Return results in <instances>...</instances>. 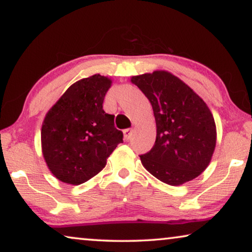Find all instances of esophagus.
<instances>
[{
    "mask_svg": "<svg viewBox=\"0 0 252 252\" xmlns=\"http://www.w3.org/2000/svg\"><path fill=\"white\" fill-rule=\"evenodd\" d=\"M132 133H133L132 129H126L125 131H123V134H125L126 140H129V139L132 137Z\"/></svg>",
    "mask_w": 252,
    "mask_h": 252,
    "instance_id": "esophagus-1",
    "label": "esophagus"
}]
</instances>
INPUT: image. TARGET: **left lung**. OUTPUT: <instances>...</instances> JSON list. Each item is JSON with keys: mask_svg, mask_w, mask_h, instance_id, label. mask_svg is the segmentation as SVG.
Here are the masks:
<instances>
[{"mask_svg": "<svg viewBox=\"0 0 252 252\" xmlns=\"http://www.w3.org/2000/svg\"><path fill=\"white\" fill-rule=\"evenodd\" d=\"M153 106L156 140L140 160L150 174L166 185L196 179L212 160L216 125L204 99L181 79L165 70L131 77Z\"/></svg>", "mask_w": 252, "mask_h": 252, "instance_id": "obj_1", "label": "left lung"}]
</instances>
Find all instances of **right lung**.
Returning <instances> with one entry per match:
<instances>
[{"label": "right lung", "mask_w": 252, "mask_h": 252, "mask_svg": "<svg viewBox=\"0 0 252 252\" xmlns=\"http://www.w3.org/2000/svg\"><path fill=\"white\" fill-rule=\"evenodd\" d=\"M112 79L94 74L74 82L45 115L40 140L48 170L60 181L79 186L98 174L123 134L114 115L103 110Z\"/></svg>", "instance_id": "add662e5"}]
</instances>
